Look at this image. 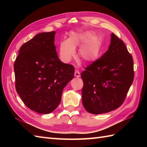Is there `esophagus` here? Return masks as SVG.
I'll return each mask as SVG.
<instances>
[{"label":"esophagus","mask_w":147,"mask_h":147,"mask_svg":"<svg viewBox=\"0 0 147 147\" xmlns=\"http://www.w3.org/2000/svg\"><path fill=\"white\" fill-rule=\"evenodd\" d=\"M74 76L76 77V78H80V73L78 70H76L75 72H74Z\"/></svg>","instance_id":"obj_1"}]
</instances>
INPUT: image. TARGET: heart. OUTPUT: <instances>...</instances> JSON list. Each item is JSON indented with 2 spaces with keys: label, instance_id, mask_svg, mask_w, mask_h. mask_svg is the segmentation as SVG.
Returning <instances> with one entry per match:
<instances>
[{
  "label": "heart",
  "instance_id": "b5f03b06",
  "mask_svg": "<svg viewBox=\"0 0 147 147\" xmlns=\"http://www.w3.org/2000/svg\"><path fill=\"white\" fill-rule=\"evenodd\" d=\"M80 47V59L86 63L97 60L103 47L102 37L93 31L71 32L67 40H63L59 44V55L62 61L69 62L75 55V48Z\"/></svg>",
  "mask_w": 147,
  "mask_h": 147
}]
</instances>
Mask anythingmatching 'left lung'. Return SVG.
<instances>
[{
	"mask_svg": "<svg viewBox=\"0 0 147 147\" xmlns=\"http://www.w3.org/2000/svg\"><path fill=\"white\" fill-rule=\"evenodd\" d=\"M85 69L81 76L86 111L100 114L119 107L134 79L133 57L124 43L112 33L108 51Z\"/></svg>",
	"mask_w": 147,
	"mask_h": 147,
	"instance_id": "8db88e82",
	"label": "left lung"
}]
</instances>
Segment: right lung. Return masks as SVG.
Here are the masks:
<instances>
[{
    "instance_id": "obj_1",
    "label": "right lung",
    "mask_w": 147,
    "mask_h": 147,
    "mask_svg": "<svg viewBox=\"0 0 147 147\" xmlns=\"http://www.w3.org/2000/svg\"><path fill=\"white\" fill-rule=\"evenodd\" d=\"M55 32L40 33L21 47L14 64L15 86L31 110L49 114L57 107L62 90L73 78L74 67L58 57Z\"/></svg>"
}]
</instances>
